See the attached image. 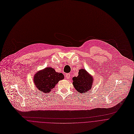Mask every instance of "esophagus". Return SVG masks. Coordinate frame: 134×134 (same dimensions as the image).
I'll return each instance as SVG.
<instances>
[{
    "label": "esophagus",
    "instance_id": "obj_1",
    "mask_svg": "<svg viewBox=\"0 0 134 134\" xmlns=\"http://www.w3.org/2000/svg\"><path fill=\"white\" fill-rule=\"evenodd\" d=\"M70 73H67V74H66V75H65V77L67 79H70Z\"/></svg>",
    "mask_w": 134,
    "mask_h": 134
}]
</instances>
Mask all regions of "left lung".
Instances as JSON below:
<instances>
[{"mask_svg": "<svg viewBox=\"0 0 134 134\" xmlns=\"http://www.w3.org/2000/svg\"><path fill=\"white\" fill-rule=\"evenodd\" d=\"M77 76H74L73 79V85L76 91L81 93H84L91 90L93 82V79L85 69H80Z\"/></svg>", "mask_w": 134, "mask_h": 134, "instance_id": "1", "label": "left lung"}]
</instances>
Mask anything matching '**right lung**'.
<instances>
[{
    "instance_id": "obj_1",
    "label": "right lung",
    "mask_w": 134,
    "mask_h": 134,
    "mask_svg": "<svg viewBox=\"0 0 134 134\" xmlns=\"http://www.w3.org/2000/svg\"><path fill=\"white\" fill-rule=\"evenodd\" d=\"M64 78L62 73H58L50 67L38 71L34 76V82L37 88L44 93H48L58 82Z\"/></svg>"
}]
</instances>
